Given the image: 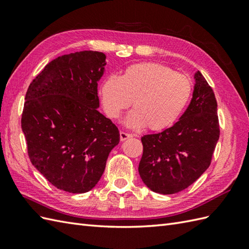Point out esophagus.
<instances>
[{
    "mask_svg": "<svg viewBox=\"0 0 249 249\" xmlns=\"http://www.w3.org/2000/svg\"><path fill=\"white\" fill-rule=\"evenodd\" d=\"M133 137V135L131 134H128V133H125V131H120V139L121 141H125L126 139H129Z\"/></svg>",
    "mask_w": 249,
    "mask_h": 249,
    "instance_id": "34e87169",
    "label": "esophagus"
}]
</instances>
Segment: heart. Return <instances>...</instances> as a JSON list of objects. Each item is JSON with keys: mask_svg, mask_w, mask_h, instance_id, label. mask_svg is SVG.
<instances>
[{"mask_svg": "<svg viewBox=\"0 0 249 249\" xmlns=\"http://www.w3.org/2000/svg\"><path fill=\"white\" fill-rule=\"evenodd\" d=\"M193 94V82L184 73L157 63H139L120 77L109 76L100 87L106 114L118 120L133 104L125 120L130 128L147 126L151 130L170 127L178 120Z\"/></svg>", "mask_w": 249, "mask_h": 249, "instance_id": "1", "label": "heart"}]
</instances>
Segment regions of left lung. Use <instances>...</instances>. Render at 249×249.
<instances>
[{"label": "left lung", "instance_id": "obj_1", "mask_svg": "<svg viewBox=\"0 0 249 249\" xmlns=\"http://www.w3.org/2000/svg\"><path fill=\"white\" fill-rule=\"evenodd\" d=\"M193 98L176 124L141 138L139 174L151 190L172 195L187 188L209 168L219 139L217 102L202 73H195Z\"/></svg>", "mask_w": 249, "mask_h": 249}]
</instances>
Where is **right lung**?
I'll list each match as a JSON object with an SVG mask.
<instances>
[{
  "mask_svg": "<svg viewBox=\"0 0 249 249\" xmlns=\"http://www.w3.org/2000/svg\"><path fill=\"white\" fill-rule=\"evenodd\" d=\"M105 66L106 55L98 51L59 56L25 94L21 127L30 160L64 192L83 194L95 187L120 142L118 127L97 110Z\"/></svg>",
  "mask_w": 249,
  "mask_h": 249,
  "instance_id": "obj_1",
  "label": "right lung"
}]
</instances>
